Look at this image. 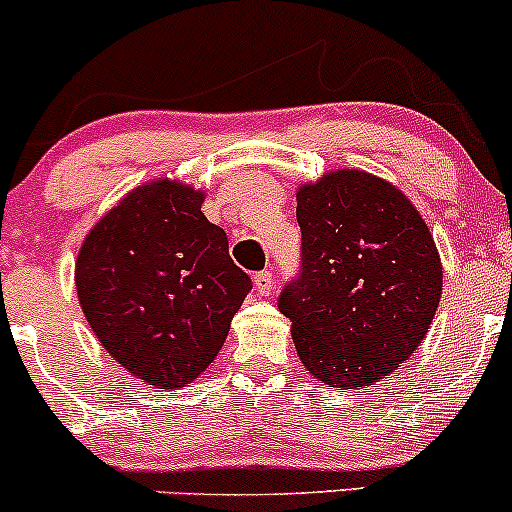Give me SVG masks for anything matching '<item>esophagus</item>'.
<instances>
[{"instance_id":"34e87169","label":"esophagus","mask_w":512,"mask_h":512,"mask_svg":"<svg viewBox=\"0 0 512 512\" xmlns=\"http://www.w3.org/2000/svg\"><path fill=\"white\" fill-rule=\"evenodd\" d=\"M272 289H274L272 274H269V272H257L255 274V291L260 293V296H269V293H272Z\"/></svg>"}]
</instances>
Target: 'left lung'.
<instances>
[{
	"label": "left lung",
	"instance_id": "1",
	"mask_svg": "<svg viewBox=\"0 0 512 512\" xmlns=\"http://www.w3.org/2000/svg\"><path fill=\"white\" fill-rule=\"evenodd\" d=\"M296 202L301 274L279 310L298 356L327 387L378 383L419 349L438 310L431 231L402 190L363 170H332Z\"/></svg>",
	"mask_w": 512,
	"mask_h": 512
}]
</instances>
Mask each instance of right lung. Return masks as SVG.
<instances>
[{
  "label": "right lung",
  "instance_id": "1",
  "mask_svg": "<svg viewBox=\"0 0 512 512\" xmlns=\"http://www.w3.org/2000/svg\"><path fill=\"white\" fill-rule=\"evenodd\" d=\"M202 202V190L168 178L139 185L76 257V293L98 342L161 390L185 387L214 363L252 289Z\"/></svg>",
  "mask_w": 512,
  "mask_h": 512
}]
</instances>
